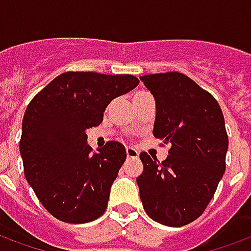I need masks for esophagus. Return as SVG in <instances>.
I'll return each instance as SVG.
<instances>
[{
    "instance_id": "34e87169",
    "label": "esophagus",
    "mask_w": 251,
    "mask_h": 251,
    "mask_svg": "<svg viewBox=\"0 0 251 251\" xmlns=\"http://www.w3.org/2000/svg\"><path fill=\"white\" fill-rule=\"evenodd\" d=\"M126 156H127V158H137L138 157V152L133 148H126Z\"/></svg>"
}]
</instances>
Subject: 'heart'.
Masks as SVG:
<instances>
[{"mask_svg": "<svg viewBox=\"0 0 251 251\" xmlns=\"http://www.w3.org/2000/svg\"><path fill=\"white\" fill-rule=\"evenodd\" d=\"M147 94H149V93H147V91H138V93L134 95V99L140 98V97H142V95H147Z\"/></svg>", "mask_w": 251, "mask_h": 251, "instance_id": "b5f03b06", "label": "heart"}]
</instances>
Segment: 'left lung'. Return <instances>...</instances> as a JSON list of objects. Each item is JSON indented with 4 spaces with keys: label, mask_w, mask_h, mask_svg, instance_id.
<instances>
[{
    "label": "left lung",
    "mask_w": 251,
    "mask_h": 251,
    "mask_svg": "<svg viewBox=\"0 0 251 251\" xmlns=\"http://www.w3.org/2000/svg\"><path fill=\"white\" fill-rule=\"evenodd\" d=\"M140 79L156 99L153 136L169 145L161 163L147 152L140 154V198L153 221L185 226L204 212L226 171L228 137L223 113L208 91L181 72Z\"/></svg>",
    "instance_id": "left-lung-1"
}]
</instances>
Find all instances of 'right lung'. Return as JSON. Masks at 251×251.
Masks as SVG:
<instances>
[{"label":"right lung","mask_w":251,"mask_h":251,"mask_svg":"<svg viewBox=\"0 0 251 251\" xmlns=\"http://www.w3.org/2000/svg\"><path fill=\"white\" fill-rule=\"evenodd\" d=\"M138 83L127 74L68 71L28 104L20 140L25 179L59 221L87 223L107 208L111 184L126 160L125 147L107 141L94 153L86 130L103 121L113 99Z\"/></svg>","instance_id":"add662e5"}]
</instances>
